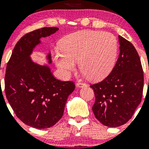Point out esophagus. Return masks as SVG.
<instances>
[{"label": "esophagus", "instance_id": "obj_1", "mask_svg": "<svg viewBox=\"0 0 149 149\" xmlns=\"http://www.w3.org/2000/svg\"><path fill=\"white\" fill-rule=\"evenodd\" d=\"M87 84L85 83H83V82H78L76 83V86L78 88H82V87H85L86 86Z\"/></svg>", "mask_w": 149, "mask_h": 149}]
</instances>
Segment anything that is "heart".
Wrapping results in <instances>:
<instances>
[{"instance_id": "b5f03b06", "label": "heart", "mask_w": 149, "mask_h": 149, "mask_svg": "<svg viewBox=\"0 0 149 149\" xmlns=\"http://www.w3.org/2000/svg\"><path fill=\"white\" fill-rule=\"evenodd\" d=\"M61 50L54 54L56 65L64 76L75 69L76 61L91 80H100L111 71L118 51L117 40L109 32L82 31L65 36Z\"/></svg>"}]
</instances>
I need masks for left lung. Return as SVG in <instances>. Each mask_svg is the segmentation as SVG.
Instances as JSON below:
<instances>
[{
	"instance_id": "1",
	"label": "left lung",
	"mask_w": 149,
	"mask_h": 149,
	"mask_svg": "<svg viewBox=\"0 0 149 149\" xmlns=\"http://www.w3.org/2000/svg\"><path fill=\"white\" fill-rule=\"evenodd\" d=\"M120 54L107 78L91 85L95 95L92 111L104 125L116 127L131 118L141 102L143 72L134 45L119 36Z\"/></svg>"
}]
</instances>
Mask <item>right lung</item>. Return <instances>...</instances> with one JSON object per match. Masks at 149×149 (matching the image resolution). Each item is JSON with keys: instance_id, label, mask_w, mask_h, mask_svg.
Here are the masks:
<instances>
[{"instance_id": "right-lung-1", "label": "right lung", "mask_w": 149, "mask_h": 149, "mask_svg": "<svg viewBox=\"0 0 149 149\" xmlns=\"http://www.w3.org/2000/svg\"><path fill=\"white\" fill-rule=\"evenodd\" d=\"M58 29L44 27L25 34L17 42L7 64V100L20 120L37 129L48 128L57 123L64 113L68 97L75 89L73 81L56 79L48 66L33 63L30 58L40 39ZM48 59L50 63V54Z\"/></svg>"}]
</instances>
